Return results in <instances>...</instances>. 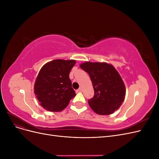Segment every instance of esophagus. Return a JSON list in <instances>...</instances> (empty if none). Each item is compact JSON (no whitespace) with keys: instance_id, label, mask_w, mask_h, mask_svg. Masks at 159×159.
Masks as SVG:
<instances>
[{"instance_id":"esophagus-1","label":"esophagus","mask_w":159,"mask_h":159,"mask_svg":"<svg viewBox=\"0 0 159 159\" xmlns=\"http://www.w3.org/2000/svg\"><path fill=\"white\" fill-rule=\"evenodd\" d=\"M81 91H82V89H81V88H79L78 89L76 90V92H78H78H81Z\"/></svg>"}]
</instances>
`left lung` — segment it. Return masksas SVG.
I'll return each mask as SVG.
<instances>
[{"label":"left lung","instance_id":"1","mask_svg":"<svg viewBox=\"0 0 159 159\" xmlns=\"http://www.w3.org/2000/svg\"><path fill=\"white\" fill-rule=\"evenodd\" d=\"M80 68L89 74L94 89L93 97L88 100L95 113L107 115L121 106L125 96V87L114 67L107 63L85 61Z\"/></svg>","mask_w":159,"mask_h":159}]
</instances>
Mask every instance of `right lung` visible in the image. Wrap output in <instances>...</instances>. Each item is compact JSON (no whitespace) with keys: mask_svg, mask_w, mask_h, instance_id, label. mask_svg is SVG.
<instances>
[{"mask_svg":"<svg viewBox=\"0 0 159 159\" xmlns=\"http://www.w3.org/2000/svg\"><path fill=\"white\" fill-rule=\"evenodd\" d=\"M75 64L73 60H55L41 68L34 84V93L41 106L52 112L61 111L75 96L70 72Z\"/></svg>","mask_w":159,"mask_h":159,"instance_id":"obj_1","label":"right lung"}]
</instances>
